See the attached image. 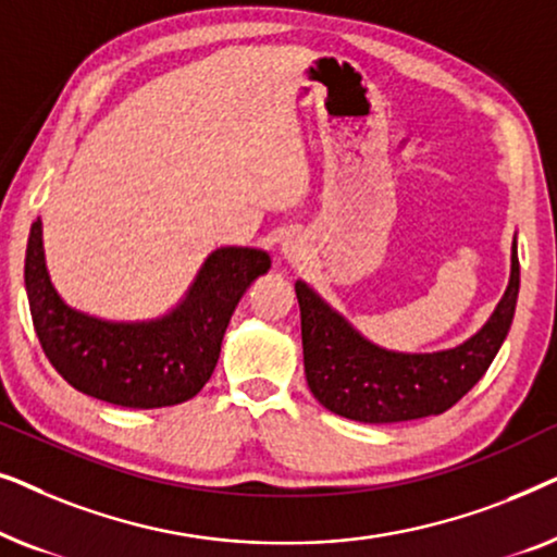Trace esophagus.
Segmentation results:
<instances>
[{
  "label": "esophagus",
  "mask_w": 557,
  "mask_h": 557,
  "mask_svg": "<svg viewBox=\"0 0 557 557\" xmlns=\"http://www.w3.org/2000/svg\"><path fill=\"white\" fill-rule=\"evenodd\" d=\"M281 253H284L288 261H299V258L304 256V246L301 240L296 238H286L284 243H281Z\"/></svg>",
  "instance_id": "34e87169"
}]
</instances>
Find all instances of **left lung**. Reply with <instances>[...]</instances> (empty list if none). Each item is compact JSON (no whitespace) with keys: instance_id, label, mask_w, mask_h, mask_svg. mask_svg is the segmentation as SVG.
I'll return each mask as SVG.
<instances>
[{"instance_id":"8db88e82","label":"left lung","mask_w":557,"mask_h":557,"mask_svg":"<svg viewBox=\"0 0 557 557\" xmlns=\"http://www.w3.org/2000/svg\"><path fill=\"white\" fill-rule=\"evenodd\" d=\"M301 309L304 372L326 410L360 423H400L438 416L474 387L505 342L520 294L512 240L509 284L486 324L467 342L438 352H395L364 339L314 288L296 281Z\"/></svg>"}]
</instances>
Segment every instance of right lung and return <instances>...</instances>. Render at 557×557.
<instances>
[{"label": "right lung", "instance_id": "right-lung-1", "mask_svg": "<svg viewBox=\"0 0 557 557\" xmlns=\"http://www.w3.org/2000/svg\"><path fill=\"white\" fill-rule=\"evenodd\" d=\"M269 269L265 250L218 248L170 314L109 322L67 307L55 292L37 218L29 227L25 286L37 339L52 368L90 398L149 410L177 406L202 391L240 296Z\"/></svg>", "mask_w": 557, "mask_h": 557}]
</instances>
